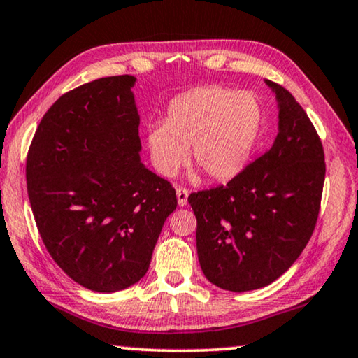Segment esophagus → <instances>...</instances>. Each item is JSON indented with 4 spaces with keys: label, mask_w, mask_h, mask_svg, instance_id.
<instances>
[{
    "label": "esophagus",
    "mask_w": 358,
    "mask_h": 358,
    "mask_svg": "<svg viewBox=\"0 0 358 358\" xmlns=\"http://www.w3.org/2000/svg\"><path fill=\"white\" fill-rule=\"evenodd\" d=\"M176 195H178L179 206L187 205V199H189V190L187 189H185V187H178V189H176Z\"/></svg>",
    "instance_id": "1"
}]
</instances>
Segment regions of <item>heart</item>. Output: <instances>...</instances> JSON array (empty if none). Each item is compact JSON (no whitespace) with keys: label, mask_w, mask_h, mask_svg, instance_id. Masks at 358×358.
<instances>
[{"label":"heart","mask_w":358,"mask_h":358,"mask_svg":"<svg viewBox=\"0 0 358 358\" xmlns=\"http://www.w3.org/2000/svg\"><path fill=\"white\" fill-rule=\"evenodd\" d=\"M260 106L252 93L210 85L171 103L164 124L148 129L157 169L174 176L190 159L213 180L234 178L245 168L260 131Z\"/></svg>","instance_id":"1"}]
</instances>
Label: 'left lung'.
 <instances>
[{"label":"left lung","mask_w":358,"mask_h":358,"mask_svg":"<svg viewBox=\"0 0 358 358\" xmlns=\"http://www.w3.org/2000/svg\"><path fill=\"white\" fill-rule=\"evenodd\" d=\"M266 85L279 108L271 148L226 185L189 195L201 271L231 292L265 287L292 266L313 234L323 194L324 152L312 121L284 87Z\"/></svg>","instance_id":"1"}]
</instances>
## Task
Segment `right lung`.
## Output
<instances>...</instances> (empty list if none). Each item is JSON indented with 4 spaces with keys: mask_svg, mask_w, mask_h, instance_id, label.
I'll use <instances>...</instances> for the list:
<instances>
[{
    "mask_svg": "<svg viewBox=\"0 0 358 358\" xmlns=\"http://www.w3.org/2000/svg\"><path fill=\"white\" fill-rule=\"evenodd\" d=\"M134 76L64 93L27 155V192L46 250L80 286L117 292L145 276L176 190L141 163Z\"/></svg>",
    "mask_w": 358,
    "mask_h": 358,
    "instance_id": "add662e5",
    "label": "right lung"
}]
</instances>
